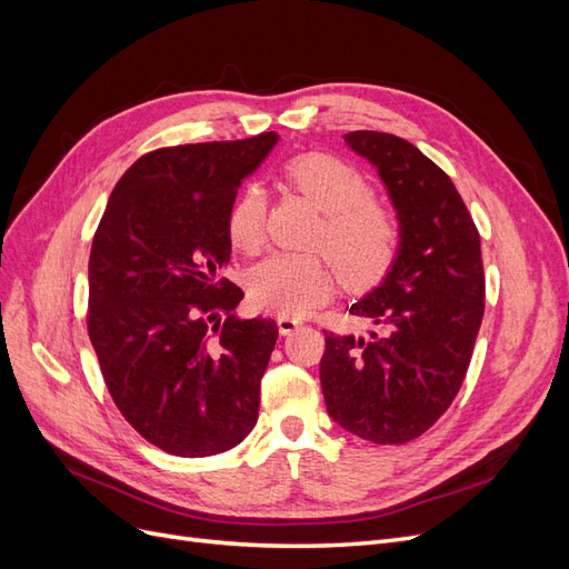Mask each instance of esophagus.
<instances>
[{
  "instance_id": "obj_1",
  "label": "esophagus",
  "mask_w": 569,
  "mask_h": 569,
  "mask_svg": "<svg viewBox=\"0 0 569 569\" xmlns=\"http://www.w3.org/2000/svg\"><path fill=\"white\" fill-rule=\"evenodd\" d=\"M299 327H301V320L291 318V316H278V330H280L282 337H287V335H291L295 330H299Z\"/></svg>"
}]
</instances>
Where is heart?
<instances>
[{
	"mask_svg": "<svg viewBox=\"0 0 569 569\" xmlns=\"http://www.w3.org/2000/svg\"><path fill=\"white\" fill-rule=\"evenodd\" d=\"M284 180L325 213L316 244L330 253L343 280L380 282L396 261L401 228L387 206L372 201L368 178L330 153H301L284 166ZM266 194L247 184L228 209L230 244L244 253L263 244ZM332 263L318 253H272L247 274V295L266 313L303 316L335 291Z\"/></svg>",
	"mask_w": 569,
	"mask_h": 569,
	"instance_id": "1",
	"label": "heart"
}]
</instances>
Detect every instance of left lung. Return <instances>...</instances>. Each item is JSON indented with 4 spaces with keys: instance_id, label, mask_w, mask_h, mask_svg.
Returning a JSON list of instances; mask_svg holds the SVG:
<instances>
[{
    "instance_id": "obj_1",
    "label": "left lung",
    "mask_w": 569,
    "mask_h": 569,
    "mask_svg": "<svg viewBox=\"0 0 569 569\" xmlns=\"http://www.w3.org/2000/svg\"><path fill=\"white\" fill-rule=\"evenodd\" d=\"M343 142L377 168L401 244L382 282L349 306L377 332H325L320 385L347 432L406 443L443 416L468 372L485 316L479 232L451 178L416 144L375 130Z\"/></svg>"
}]
</instances>
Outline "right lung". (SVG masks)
Returning <instances> with one entry per match:
<instances>
[{
	"label": "right lung",
	"instance_id": "add662e5",
	"mask_svg": "<svg viewBox=\"0 0 569 569\" xmlns=\"http://www.w3.org/2000/svg\"><path fill=\"white\" fill-rule=\"evenodd\" d=\"M278 140L149 151L118 180L97 228L90 341L118 410L166 453L230 451L258 420L278 325L237 318L244 291L220 272L232 251L228 209Z\"/></svg>",
	"mask_w": 569,
	"mask_h": 569
}]
</instances>
